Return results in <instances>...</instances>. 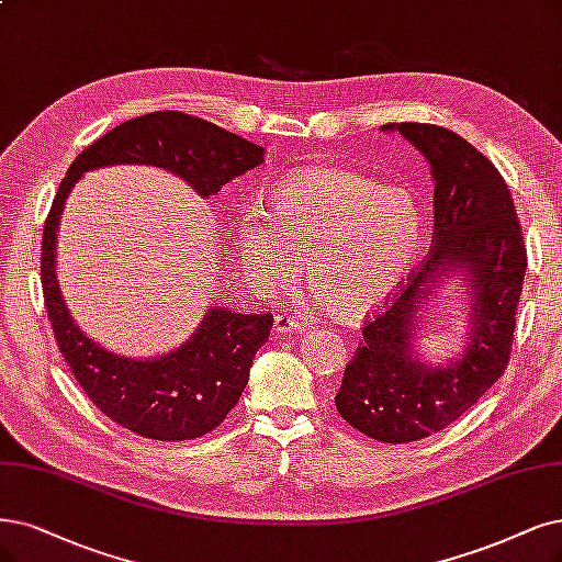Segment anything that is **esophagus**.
Listing matches in <instances>:
<instances>
[{
    "label": "esophagus",
    "mask_w": 562,
    "mask_h": 562,
    "mask_svg": "<svg viewBox=\"0 0 562 562\" xmlns=\"http://www.w3.org/2000/svg\"><path fill=\"white\" fill-rule=\"evenodd\" d=\"M305 324H301L296 317L292 315H276L273 319V330L278 336H294L299 330H303Z\"/></svg>",
    "instance_id": "1"
}]
</instances>
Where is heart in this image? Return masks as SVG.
I'll return each mask as SVG.
<instances>
[{"mask_svg": "<svg viewBox=\"0 0 562 562\" xmlns=\"http://www.w3.org/2000/svg\"><path fill=\"white\" fill-rule=\"evenodd\" d=\"M424 243V211L405 187L342 169L280 180L270 213L249 205L236 224L245 276L261 292L299 278L330 315L351 322L398 292Z\"/></svg>", "mask_w": 562, "mask_h": 562, "instance_id": "obj_1", "label": "heart"}]
</instances>
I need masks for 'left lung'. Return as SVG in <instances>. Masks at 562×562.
<instances>
[{"label":"left lung","instance_id":"left-lung-1","mask_svg":"<svg viewBox=\"0 0 562 562\" xmlns=\"http://www.w3.org/2000/svg\"><path fill=\"white\" fill-rule=\"evenodd\" d=\"M382 132H398L430 164L432 247L396 303L363 328L336 407L368 438L403 445L447 428L501 380L526 245L503 176L463 136L419 122L382 124ZM451 279L467 296L464 347L430 364L418 349L423 310Z\"/></svg>","mask_w":562,"mask_h":562}]
</instances>
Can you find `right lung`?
Wrapping results in <instances>:
<instances>
[{"instance_id": "right-lung-1", "label": "right lung", "mask_w": 562, "mask_h": 562, "mask_svg": "<svg viewBox=\"0 0 562 562\" xmlns=\"http://www.w3.org/2000/svg\"><path fill=\"white\" fill-rule=\"evenodd\" d=\"M261 145L213 122L176 111H157L117 124L69 166L59 182L41 243V282L61 357L88 398L109 419L143 438L194 440L224 422L249 380V368L273 328V315H243L207 305L194 334L159 357L134 359L101 347L82 330L57 280L59 215L76 182L101 166H157L207 199L222 184L263 161Z\"/></svg>"}]
</instances>
